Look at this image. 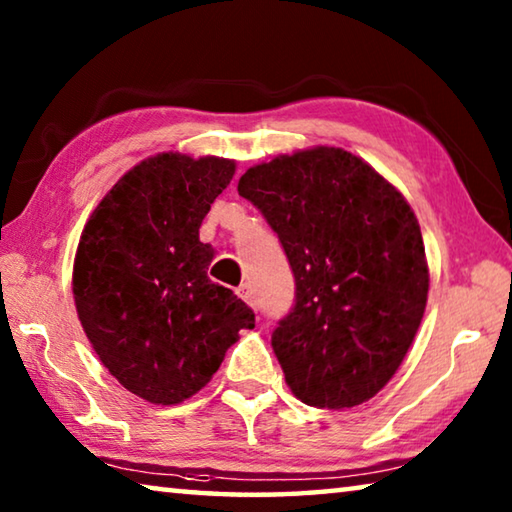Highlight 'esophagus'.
<instances>
[{
  "instance_id": "34e87169",
  "label": "esophagus",
  "mask_w": 512,
  "mask_h": 512,
  "mask_svg": "<svg viewBox=\"0 0 512 512\" xmlns=\"http://www.w3.org/2000/svg\"><path fill=\"white\" fill-rule=\"evenodd\" d=\"M237 293L241 296V300H246L250 307H255L257 305V298H255V291H253V287H250L248 282H244L241 284V287L237 289Z\"/></svg>"
}]
</instances>
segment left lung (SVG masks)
Returning a JSON list of instances; mask_svg holds the SVG:
<instances>
[{
    "label": "left lung",
    "instance_id": "1",
    "mask_svg": "<svg viewBox=\"0 0 512 512\" xmlns=\"http://www.w3.org/2000/svg\"><path fill=\"white\" fill-rule=\"evenodd\" d=\"M237 189L280 239L296 282L271 336L293 395L318 409L370 400L400 368L427 307L429 271L409 203L334 146L250 167Z\"/></svg>",
    "mask_w": 512,
    "mask_h": 512
}]
</instances>
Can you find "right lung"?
I'll use <instances>...</instances> for the list:
<instances>
[{
	"instance_id": "right-lung-1",
	"label": "right lung",
	"mask_w": 512,
	"mask_h": 512,
	"mask_svg": "<svg viewBox=\"0 0 512 512\" xmlns=\"http://www.w3.org/2000/svg\"><path fill=\"white\" fill-rule=\"evenodd\" d=\"M235 162L160 153L137 164L92 212L74 262V302L94 352L153 404L192 397L255 314L207 277L198 239Z\"/></svg>"
}]
</instances>
